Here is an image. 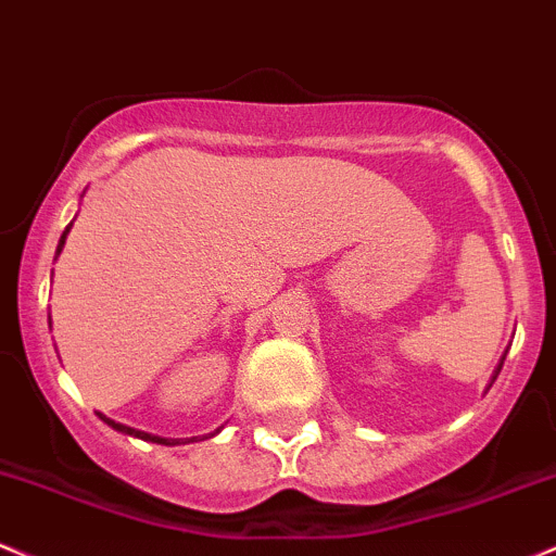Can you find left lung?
Listing matches in <instances>:
<instances>
[{"label": "left lung", "mask_w": 556, "mask_h": 556, "mask_svg": "<svg viewBox=\"0 0 556 556\" xmlns=\"http://www.w3.org/2000/svg\"><path fill=\"white\" fill-rule=\"evenodd\" d=\"M498 370H502V365H498ZM498 370H496V376H498ZM496 376H494V378H496Z\"/></svg>", "instance_id": "obj_1"}]
</instances>
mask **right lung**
<instances>
[{"label":"right lung","mask_w":556,"mask_h":556,"mask_svg":"<svg viewBox=\"0 0 556 556\" xmlns=\"http://www.w3.org/2000/svg\"><path fill=\"white\" fill-rule=\"evenodd\" d=\"M67 230H71V226L65 228V233L60 236V244H58V254L62 252V247H65V239H67ZM99 417H102L104 422H108V426H112L115 430H123V433H130V435H136V439H143V441H154V444H178V441H167V439H157V435H149V433H141V430H134V428H128V426H121V422H112L110 417H104L102 413H99ZM194 441V439H191Z\"/></svg>","instance_id":"right-lung-1"}]
</instances>
